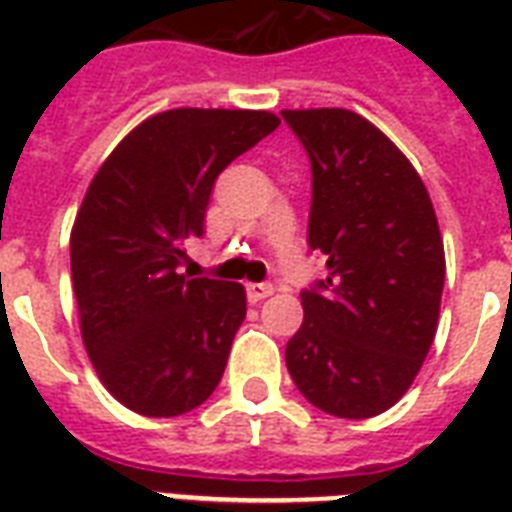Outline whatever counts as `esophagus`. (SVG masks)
Here are the masks:
<instances>
[{
	"mask_svg": "<svg viewBox=\"0 0 512 512\" xmlns=\"http://www.w3.org/2000/svg\"><path fill=\"white\" fill-rule=\"evenodd\" d=\"M247 295L252 303H260V300L273 295V287L271 284H247Z\"/></svg>",
	"mask_w": 512,
	"mask_h": 512,
	"instance_id": "34e87169",
	"label": "esophagus"
}]
</instances>
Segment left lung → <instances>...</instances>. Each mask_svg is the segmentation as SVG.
<instances>
[{
	"label": "left lung",
	"mask_w": 512,
	"mask_h": 512,
	"mask_svg": "<svg viewBox=\"0 0 512 512\" xmlns=\"http://www.w3.org/2000/svg\"><path fill=\"white\" fill-rule=\"evenodd\" d=\"M311 156L308 244L329 276L303 292L287 369L321 412L366 420L401 401L438 329L446 257L422 177L348 108L281 111Z\"/></svg>",
	"instance_id": "left-lung-1"
}]
</instances>
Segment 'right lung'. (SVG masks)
<instances>
[{
  "mask_svg": "<svg viewBox=\"0 0 512 512\" xmlns=\"http://www.w3.org/2000/svg\"><path fill=\"white\" fill-rule=\"evenodd\" d=\"M276 127L271 111L172 108L127 132L92 177L71 228L79 332L132 412H191L223 377L247 292L177 265L204 233L215 177Z\"/></svg>",
  "mask_w": 512,
  "mask_h": 512,
  "instance_id": "add662e5",
  "label": "right lung"
}]
</instances>
